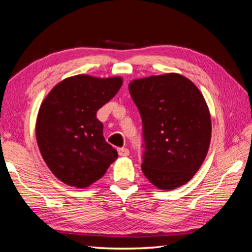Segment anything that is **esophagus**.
Listing matches in <instances>:
<instances>
[{"label": "esophagus", "mask_w": 252, "mask_h": 252, "mask_svg": "<svg viewBox=\"0 0 252 252\" xmlns=\"http://www.w3.org/2000/svg\"><path fill=\"white\" fill-rule=\"evenodd\" d=\"M118 152H119V156H120V157H127V156H129V153H130L126 148L119 149Z\"/></svg>", "instance_id": "1"}]
</instances>
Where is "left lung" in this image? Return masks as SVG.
I'll return each instance as SVG.
<instances>
[{
  "instance_id": "left-lung-1",
  "label": "left lung",
  "mask_w": 252,
  "mask_h": 252,
  "mask_svg": "<svg viewBox=\"0 0 252 252\" xmlns=\"http://www.w3.org/2000/svg\"><path fill=\"white\" fill-rule=\"evenodd\" d=\"M142 118V172L160 190L186 185L201 167L210 146V111L192 81L179 73L129 83Z\"/></svg>"
}]
</instances>
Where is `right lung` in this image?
I'll return each mask as SVG.
<instances>
[{
	"instance_id": "obj_1",
	"label": "right lung",
	"mask_w": 252,
	"mask_h": 252,
	"mask_svg": "<svg viewBox=\"0 0 252 252\" xmlns=\"http://www.w3.org/2000/svg\"><path fill=\"white\" fill-rule=\"evenodd\" d=\"M121 76L79 74L59 82L42 101L35 134L41 156L60 181L79 189L104 176L118 152L105 141L97 110L120 90Z\"/></svg>"
}]
</instances>
